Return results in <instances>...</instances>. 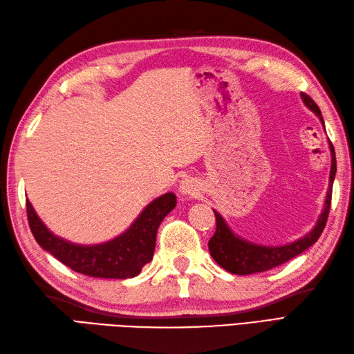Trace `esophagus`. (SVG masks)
<instances>
[{
    "label": "esophagus",
    "mask_w": 354,
    "mask_h": 354,
    "mask_svg": "<svg viewBox=\"0 0 354 354\" xmlns=\"http://www.w3.org/2000/svg\"><path fill=\"white\" fill-rule=\"evenodd\" d=\"M200 191H201L200 183L191 177L182 180L178 185V192L185 196H198L200 195Z\"/></svg>",
    "instance_id": "1"
}]
</instances>
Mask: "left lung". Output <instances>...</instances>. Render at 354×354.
I'll list each match as a JSON object with an SVG mask.
<instances>
[{"instance_id": "8db88e82", "label": "left lung", "mask_w": 354, "mask_h": 354, "mask_svg": "<svg viewBox=\"0 0 354 354\" xmlns=\"http://www.w3.org/2000/svg\"><path fill=\"white\" fill-rule=\"evenodd\" d=\"M301 100L305 105L315 112L317 117L320 118L322 124L324 126V120L322 117V111L317 106V103L308 96V94L301 93ZM330 145V154H332V167H330V177H329V189H327L324 209L322 212L315 227L308 232L306 236L300 237L296 242H291L283 246H263L257 245L252 242L236 236L234 232L230 230L227 222L223 221L221 214L214 212L216 216V231H214L213 237L209 240V251L213 257V260L216 261L222 269H225L230 273L234 274H251V273H260L270 270L273 267L281 266L291 258L297 257L309 246H313L318 237L322 236V232L326 227L327 218H329L330 210V201H332V186L336 174V158L333 145L329 141Z\"/></svg>"}]
</instances>
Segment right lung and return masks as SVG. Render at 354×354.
Segmentation results:
<instances>
[{"label":"right lung","instance_id":"add662e5","mask_svg":"<svg viewBox=\"0 0 354 354\" xmlns=\"http://www.w3.org/2000/svg\"><path fill=\"white\" fill-rule=\"evenodd\" d=\"M177 196L168 192L151 201L123 234L100 245H76L53 234L27 200L28 223L36 242L72 270L93 278L126 279L140 274L151 261L158 228L174 209Z\"/></svg>","mask_w":354,"mask_h":354}]
</instances>
